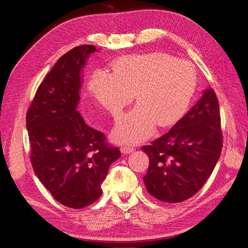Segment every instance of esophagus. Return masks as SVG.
<instances>
[{"instance_id": "esophagus-1", "label": "esophagus", "mask_w": 248, "mask_h": 248, "mask_svg": "<svg viewBox=\"0 0 248 248\" xmlns=\"http://www.w3.org/2000/svg\"><path fill=\"white\" fill-rule=\"evenodd\" d=\"M134 151V148L133 147H122L121 148V152L123 154H128Z\"/></svg>"}]
</instances>
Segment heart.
I'll list each match as a JSON object with an SVG mask.
<instances>
[{
  "mask_svg": "<svg viewBox=\"0 0 248 248\" xmlns=\"http://www.w3.org/2000/svg\"><path fill=\"white\" fill-rule=\"evenodd\" d=\"M193 67L163 54L128 56L112 65V73L96 70L89 80L94 98L118 117L132 101L137 107L120 118L111 131L118 144L147 140L155 125L167 127L181 118L196 90Z\"/></svg>",
  "mask_w": 248,
  "mask_h": 248,
  "instance_id": "1",
  "label": "heart"
}]
</instances>
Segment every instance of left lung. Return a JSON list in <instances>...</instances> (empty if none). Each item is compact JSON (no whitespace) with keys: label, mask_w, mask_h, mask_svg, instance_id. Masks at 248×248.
<instances>
[{"label":"left lung","mask_w":248,"mask_h":248,"mask_svg":"<svg viewBox=\"0 0 248 248\" xmlns=\"http://www.w3.org/2000/svg\"><path fill=\"white\" fill-rule=\"evenodd\" d=\"M221 149L219 104L207 88L169 132L141 148L149 156L144 177L148 192L166 202L191 198L211 176Z\"/></svg>","instance_id":"8db88e82"}]
</instances>
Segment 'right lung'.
Segmentation results:
<instances>
[{"mask_svg":"<svg viewBox=\"0 0 248 248\" xmlns=\"http://www.w3.org/2000/svg\"><path fill=\"white\" fill-rule=\"evenodd\" d=\"M95 51L94 46L85 44L60 58L37 89L27 112L35 174L55 200L73 209L100 198L110 164L121 156L77 110L82 72Z\"/></svg>","mask_w":248,"mask_h":248,"instance_id":"add662e5","label":"right lung"}]
</instances>
